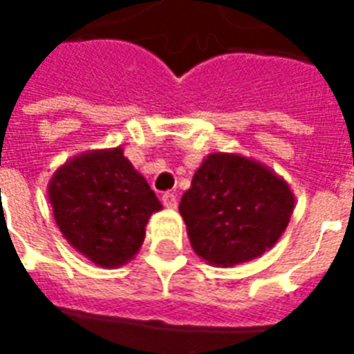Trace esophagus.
Segmentation results:
<instances>
[{
    "mask_svg": "<svg viewBox=\"0 0 354 354\" xmlns=\"http://www.w3.org/2000/svg\"><path fill=\"white\" fill-rule=\"evenodd\" d=\"M161 201H162V205H165L167 208H176V205H178V199L174 193H169V192L162 193Z\"/></svg>",
    "mask_w": 354,
    "mask_h": 354,
    "instance_id": "34e87169",
    "label": "esophagus"
}]
</instances>
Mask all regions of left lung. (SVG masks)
Instances as JSON below:
<instances>
[{"label":"left lung","mask_w":354,"mask_h":354,"mask_svg":"<svg viewBox=\"0 0 354 354\" xmlns=\"http://www.w3.org/2000/svg\"><path fill=\"white\" fill-rule=\"evenodd\" d=\"M296 207L290 184L241 153L207 155L182 195L193 252L216 267L256 260L282 237Z\"/></svg>","instance_id":"8db88e82"}]
</instances>
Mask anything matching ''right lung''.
Returning <instances> with one entry per match:
<instances>
[{"label":"right lung","instance_id":"add662e5","mask_svg":"<svg viewBox=\"0 0 354 354\" xmlns=\"http://www.w3.org/2000/svg\"><path fill=\"white\" fill-rule=\"evenodd\" d=\"M58 230L85 258L115 269L138 254L162 205L123 147L88 149L60 165L47 185Z\"/></svg>","mask_w":354,"mask_h":354}]
</instances>
